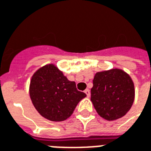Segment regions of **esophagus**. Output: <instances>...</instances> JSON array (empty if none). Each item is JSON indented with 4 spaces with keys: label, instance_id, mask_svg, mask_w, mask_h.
<instances>
[{
    "label": "esophagus",
    "instance_id": "1",
    "mask_svg": "<svg viewBox=\"0 0 151 151\" xmlns=\"http://www.w3.org/2000/svg\"><path fill=\"white\" fill-rule=\"evenodd\" d=\"M84 92H85V94H86V96L87 97L91 96V92H90V91H89L88 89H86V90L84 91Z\"/></svg>",
    "mask_w": 151,
    "mask_h": 151
}]
</instances>
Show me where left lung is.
Instances as JSON below:
<instances>
[{
    "label": "left lung",
    "mask_w": 151,
    "mask_h": 151,
    "mask_svg": "<svg viewBox=\"0 0 151 151\" xmlns=\"http://www.w3.org/2000/svg\"><path fill=\"white\" fill-rule=\"evenodd\" d=\"M91 91V100L97 113L107 120L124 116L132 106L135 98L131 77L116 68L97 72Z\"/></svg>",
    "instance_id": "left-lung-1"
}]
</instances>
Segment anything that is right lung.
Listing matches in <instances>:
<instances>
[{
	"label": "right lung",
	"instance_id": "right-lung-1",
	"mask_svg": "<svg viewBox=\"0 0 151 151\" xmlns=\"http://www.w3.org/2000/svg\"><path fill=\"white\" fill-rule=\"evenodd\" d=\"M86 94L78 91L55 65H47L33 75L30 97L38 113L52 121H63L72 115Z\"/></svg>",
	"mask_w": 151,
	"mask_h": 151
}]
</instances>
